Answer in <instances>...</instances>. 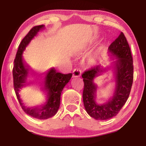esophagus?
I'll list each match as a JSON object with an SVG mask.
<instances>
[{
    "label": "esophagus",
    "mask_w": 146,
    "mask_h": 146,
    "mask_svg": "<svg viewBox=\"0 0 146 146\" xmlns=\"http://www.w3.org/2000/svg\"><path fill=\"white\" fill-rule=\"evenodd\" d=\"M81 75V71L78 68H76L73 71V77H78Z\"/></svg>",
    "instance_id": "1"
}]
</instances>
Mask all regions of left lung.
Listing matches in <instances>:
<instances>
[{
    "label": "left lung",
    "instance_id": "left-lung-1",
    "mask_svg": "<svg viewBox=\"0 0 146 146\" xmlns=\"http://www.w3.org/2000/svg\"><path fill=\"white\" fill-rule=\"evenodd\" d=\"M108 49L117 58L114 62L116 85L112 98L103 104L95 101L97 86L94 83V79L105 71L100 65L94 66L82 75L84 84V105L88 115L96 120H108L117 115L126 102L133 84V58L129 44L122 32L111 44Z\"/></svg>",
    "mask_w": 146,
    "mask_h": 146
}]
</instances>
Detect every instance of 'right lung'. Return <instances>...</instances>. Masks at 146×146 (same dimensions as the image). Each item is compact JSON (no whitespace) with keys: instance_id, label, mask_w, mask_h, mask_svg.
Returning <instances> with one entry per match:
<instances>
[{"instance_id":"obj_1","label":"right lung","mask_w":146,"mask_h":146,"mask_svg":"<svg viewBox=\"0 0 146 146\" xmlns=\"http://www.w3.org/2000/svg\"><path fill=\"white\" fill-rule=\"evenodd\" d=\"M44 28V25L33 27L23 39L19 44L13 68L14 90L22 109L26 114L41 120L48 119L56 114L60 106L62 91L72 76V73L62 74L56 72L53 68L47 71L44 76L42 82L44 90L46 92V100L43 104L38 107H28L24 104L20 97V90L28 84L27 83L29 73L28 66L23 60V51L34 36Z\"/></svg>"}]
</instances>
